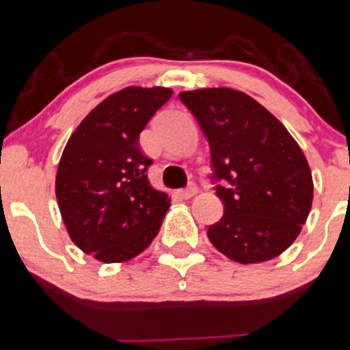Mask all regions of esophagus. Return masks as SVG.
I'll use <instances>...</instances> for the list:
<instances>
[{"label":"esophagus","instance_id":"34e87169","mask_svg":"<svg viewBox=\"0 0 350 350\" xmlns=\"http://www.w3.org/2000/svg\"><path fill=\"white\" fill-rule=\"evenodd\" d=\"M196 193H198V187L194 185H191L189 187H186V189L179 191V196H181L183 200H191V198H193Z\"/></svg>","mask_w":350,"mask_h":350}]
</instances>
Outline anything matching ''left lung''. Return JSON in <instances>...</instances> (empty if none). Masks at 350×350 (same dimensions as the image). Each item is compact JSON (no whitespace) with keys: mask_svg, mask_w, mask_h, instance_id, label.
Wrapping results in <instances>:
<instances>
[{"mask_svg":"<svg viewBox=\"0 0 350 350\" xmlns=\"http://www.w3.org/2000/svg\"><path fill=\"white\" fill-rule=\"evenodd\" d=\"M211 149L223 218L209 241L233 262L262 263L282 255L301 231L314 200L305 154L262 104L234 88L179 94Z\"/></svg>","mask_w":350,"mask_h":350,"instance_id":"8db88e82","label":"left lung"}]
</instances>
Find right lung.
<instances>
[{
	"label": "right lung",
	"mask_w": 350,
	"mask_h": 350,
	"mask_svg": "<svg viewBox=\"0 0 350 350\" xmlns=\"http://www.w3.org/2000/svg\"><path fill=\"white\" fill-rule=\"evenodd\" d=\"M165 87H126L79 124L55 179L70 240L104 263H122L157 237L171 198L150 186L152 161L139 146L150 117L171 98Z\"/></svg>",
	"instance_id": "add662e5"
}]
</instances>
